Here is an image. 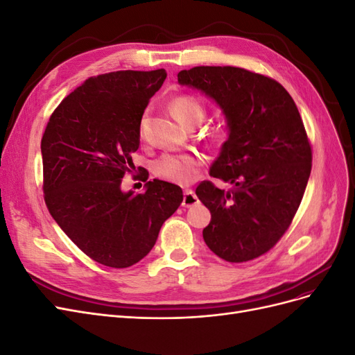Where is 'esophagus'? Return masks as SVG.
Returning a JSON list of instances; mask_svg holds the SVG:
<instances>
[{
	"label": "esophagus",
	"mask_w": 355,
	"mask_h": 355,
	"mask_svg": "<svg viewBox=\"0 0 355 355\" xmlns=\"http://www.w3.org/2000/svg\"><path fill=\"white\" fill-rule=\"evenodd\" d=\"M197 202H198V198H197L194 191L188 189V191L184 192V201H182V206H184V207H192V206H196Z\"/></svg>",
	"instance_id": "1"
}]
</instances>
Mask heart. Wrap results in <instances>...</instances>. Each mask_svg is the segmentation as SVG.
<instances>
[{"label": "heart", "instance_id": "b5f03b06", "mask_svg": "<svg viewBox=\"0 0 355 355\" xmlns=\"http://www.w3.org/2000/svg\"><path fill=\"white\" fill-rule=\"evenodd\" d=\"M170 112L176 118L179 124L185 128H196L206 118L207 110L198 98L192 94H180L170 102ZM210 139L214 144H220L230 135L228 123L222 120L216 125L211 127ZM201 159L196 155H175L164 154L161 155L153 166L154 175L159 179L167 180L170 184L187 185L196 180Z\"/></svg>", "mask_w": 355, "mask_h": 355}]
</instances>
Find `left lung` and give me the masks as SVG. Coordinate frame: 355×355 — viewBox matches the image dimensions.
Wrapping results in <instances>:
<instances>
[{
	"label": "left lung",
	"mask_w": 355,
	"mask_h": 355,
	"mask_svg": "<svg viewBox=\"0 0 355 355\" xmlns=\"http://www.w3.org/2000/svg\"><path fill=\"white\" fill-rule=\"evenodd\" d=\"M178 81L216 102L230 125L210 176L232 189L209 180L196 189L211 213L202 239L225 261H252L283 237L302 201L313 163L302 118L280 83L243 68L196 67Z\"/></svg>",
	"instance_id": "1"
}]
</instances>
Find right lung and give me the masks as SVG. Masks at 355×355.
<instances>
[{
  "label": "right lung",
  "mask_w": 355,
  "mask_h": 355,
  "mask_svg": "<svg viewBox=\"0 0 355 355\" xmlns=\"http://www.w3.org/2000/svg\"><path fill=\"white\" fill-rule=\"evenodd\" d=\"M164 69L116 71L85 80L51 114L41 139L44 200L62 231L93 261L127 268L151 252L166 219L180 206V187L136 178L145 192H124L141 144L149 99Z\"/></svg>",
  "instance_id": "right-lung-1"
}]
</instances>
